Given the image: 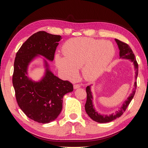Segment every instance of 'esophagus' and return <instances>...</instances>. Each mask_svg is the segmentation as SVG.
Here are the masks:
<instances>
[{"instance_id": "obj_1", "label": "esophagus", "mask_w": 148, "mask_h": 148, "mask_svg": "<svg viewBox=\"0 0 148 148\" xmlns=\"http://www.w3.org/2000/svg\"><path fill=\"white\" fill-rule=\"evenodd\" d=\"M79 87H80V85H79V84H74V89H75L79 88Z\"/></svg>"}]
</instances>
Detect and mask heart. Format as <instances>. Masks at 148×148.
I'll return each mask as SVG.
<instances>
[{
  "instance_id": "heart-1",
  "label": "heart",
  "mask_w": 148,
  "mask_h": 148,
  "mask_svg": "<svg viewBox=\"0 0 148 148\" xmlns=\"http://www.w3.org/2000/svg\"><path fill=\"white\" fill-rule=\"evenodd\" d=\"M64 57L57 55V68L66 79L72 80L82 69L84 77L94 79L102 74L113 59L115 49L111 42L87 37L69 40L62 46Z\"/></svg>"
}]
</instances>
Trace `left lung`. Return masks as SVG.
<instances>
[{
    "mask_svg": "<svg viewBox=\"0 0 148 148\" xmlns=\"http://www.w3.org/2000/svg\"><path fill=\"white\" fill-rule=\"evenodd\" d=\"M116 43L118 46L119 49V57L121 59H127L131 61L132 62H133L134 66V69L136 70L135 72V79H136L138 74V65L137 61L135 59L134 54L132 52L131 47H129L128 44L124 43L121 41L117 39H115ZM136 82H134V89L132 93L129 95V97L127 99L126 101H125L123 104H122V106L120 108V110L118 111H116L114 114H112L111 115H102L97 112L95 110L93 105V102H92V95L91 91V86H87L86 87V92H87V101L85 104V109L87 115L93 120V121L101 123H108L113 120L116 119L117 117H119L121 115L125 112L127 106H129L130 102L132 101L134 96L135 92H136Z\"/></svg>",
    "mask_w": 148,
    "mask_h": 148,
    "instance_id": "8db88e82",
    "label": "left lung"
}]
</instances>
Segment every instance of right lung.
I'll list each match as a JSON object with an SVG mask.
<instances>
[{"label": "right lung", "instance_id": "obj_1", "mask_svg": "<svg viewBox=\"0 0 148 148\" xmlns=\"http://www.w3.org/2000/svg\"><path fill=\"white\" fill-rule=\"evenodd\" d=\"M61 39L60 35L37 32L24 42L15 58L12 82L17 102L29 118L40 123H49L58 117L62 108L63 96L73 91V85L55 76L45 59L46 71L40 81L29 78L27 70L39 56L53 61Z\"/></svg>", "mask_w": 148, "mask_h": 148}]
</instances>
